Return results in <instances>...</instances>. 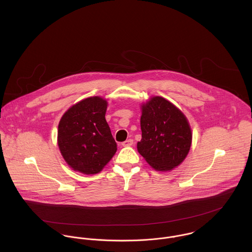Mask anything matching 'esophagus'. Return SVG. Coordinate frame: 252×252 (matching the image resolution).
Masks as SVG:
<instances>
[{
    "instance_id": "1",
    "label": "esophagus",
    "mask_w": 252,
    "mask_h": 252,
    "mask_svg": "<svg viewBox=\"0 0 252 252\" xmlns=\"http://www.w3.org/2000/svg\"><path fill=\"white\" fill-rule=\"evenodd\" d=\"M133 144H134V141H133L132 139H129V140L123 142L122 145H123V146H131Z\"/></svg>"
}]
</instances>
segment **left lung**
<instances>
[{
    "label": "left lung",
    "mask_w": 252,
    "mask_h": 252,
    "mask_svg": "<svg viewBox=\"0 0 252 252\" xmlns=\"http://www.w3.org/2000/svg\"><path fill=\"white\" fill-rule=\"evenodd\" d=\"M141 129L138 151L156 171H171L187 156L192 142L190 125L168 100L156 96L142 106Z\"/></svg>",
    "instance_id": "8db88e82"
}]
</instances>
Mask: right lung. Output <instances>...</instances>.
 <instances>
[{
    "mask_svg": "<svg viewBox=\"0 0 252 252\" xmlns=\"http://www.w3.org/2000/svg\"><path fill=\"white\" fill-rule=\"evenodd\" d=\"M108 103L95 96L69 108L58 125V146L72 170L85 175L100 173L117 147L105 118Z\"/></svg>",
    "mask_w": 252,
    "mask_h": 252,
    "instance_id": "right-lung-1",
    "label": "right lung"
}]
</instances>
